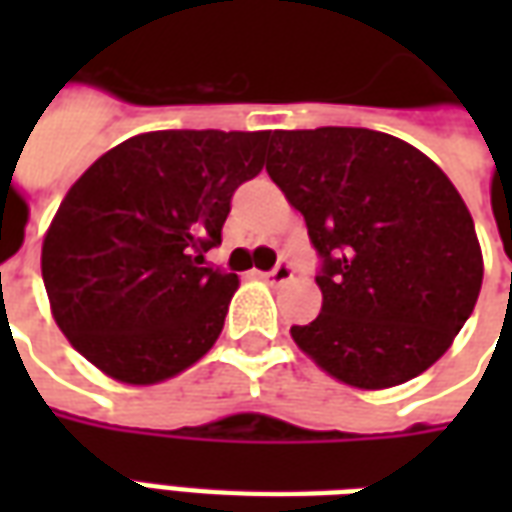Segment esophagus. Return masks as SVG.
<instances>
[{"mask_svg":"<svg viewBox=\"0 0 512 512\" xmlns=\"http://www.w3.org/2000/svg\"><path fill=\"white\" fill-rule=\"evenodd\" d=\"M257 277L263 279V282H268V285H282V282L293 279V266H290L288 260H279L271 271H263V274H257Z\"/></svg>","mask_w":512,"mask_h":512,"instance_id":"1","label":"esophagus"}]
</instances>
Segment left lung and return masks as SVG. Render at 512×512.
Returning a JSON list of instances; mask_svg holds the SVG:
<instances>
[{
    "instance_id": "left-lung-1",
    "label": "left lung",
    "mask_w": 512,
    "mask_h": 512,
    "mask_svg": "<svg viewBox=\"0 0 512 512\" xmlns=\"http://www.w3.org/2000/svg\"><path fill=\"white\" fill-rule=\"evenodd\" d=\"M266 172L321 257L304 354L356 389L425 373L472 315L483 252L458 189L425 153L370 128L274 131Z\"/></svg>"
}]
</instances>
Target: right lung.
<instances>
[{
	"label": "right lung",
	"mask_w": 512,
	"mask_h": 512,
	"mask_svg": "<svg viewBox=\"0 0 512 512\" xmlns=\"http://www.w3.org/2000/svg\"><path fill=\"white\" fill-rule=\"evenodd\" d=\"M271 131H150L76 180L43 238L51 315L115 381L158 384L222 334L238 277L205 266Z\"/></svg>",
	"instance_id": "add662e5"
}]
</instances>
